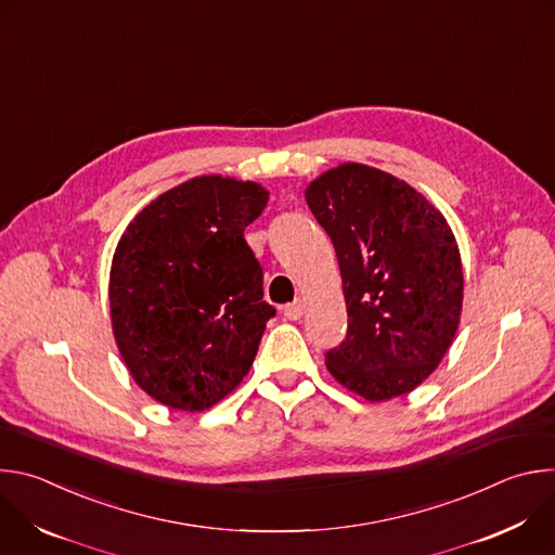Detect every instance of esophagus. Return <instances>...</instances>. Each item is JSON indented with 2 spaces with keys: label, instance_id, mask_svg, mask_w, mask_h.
<instances>
[{
  "label": "esophagus",
  "instance_id": "1",
  "mask_svg": "<svg viewBox=\"0 0 555 555\" xmlns=\"http://www.w3.org/2000/svg\"><path fill=\"white\" fill-rule=\"evenodd\" d=\"M302 311H305V305H302L300 300H294V302L285 305V309H283V315H285L287 321H298L300 315H302Z\"/></svg>",
  "mask_w": 555,
  "mask_h": 555
}]
</instances>
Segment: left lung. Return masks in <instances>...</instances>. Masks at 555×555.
Masks as SVG:
<instances>
[{
	"label": "left lung",
	"mask_w": 555,
	"mask_h": 555,
	"mask_svg": "<svg viewBox=\"0 0 555 555\" xmlns=\"http://www.w3.org/2000/svg\"><path fill=\"white\" fill-rule=\"evenodd\" d=\"M307 206L336 248L349 327L325 364L366 402L415 390L448 353L461 321L454 232L409 182L345 163L309 182Z\"/></svg>",
	"instance_id": "obj_1"
}]
</instances>
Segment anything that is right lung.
I'll use <instances>...</instances> for the list:
<instances>
[{"label": "right lung", "mask_w": 555, "mask_h": 555, "mask_svg": "<svg viewBox=\"0 0 555 555\" xmlns=\"http://www.w3.org/2000/svg\"><path fill=\"white\" fill-rule=\"evenodd\" d=\"M270 191L197 176L149 202L109 270V315L133 382L169 409L199 413L248 375L274 307L244 230Z\"/></svg>", "instance_id": "obj_1"}]
</instances>
